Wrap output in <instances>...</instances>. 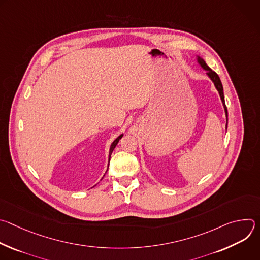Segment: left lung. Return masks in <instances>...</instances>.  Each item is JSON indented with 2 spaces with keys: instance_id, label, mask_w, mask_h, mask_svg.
<instances>
[{
  "instance_id": "1",
  "label": "left lung",
  "mask_w": 260,
  "mask_h": 260,
  "mask_svg": "<svg viewBox=\"0 0 260 260\" xmlns=\"http://www.w3.org/2000/svg\"><path fill=\"white\" fill-rule=\"evenodd\" d=\"M198 62L201 64V67H202L204 70L207 71V75H208L209 78L213 81V83H214L216 89L218 90V92H219V94H220V98H221V101H222V104H223L224 111H225V115H226V119H228V108H226V106H225V101H224L223 86H222V83H221V80H220L219 76L217 75V74H216L213 70H211V69L208 67V64L206 63V61H205L203 58H201L200 56H198ZM226 126H228V124H226Z\"/></svg>"
}]
</instances>
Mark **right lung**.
I'll return each mask as SVG.
<instances>
[{"mask_svg": "<svg viewBox=\"0 0 260 260\" xmlns=\"http://www.w3.org/2000/svg\"><path fill=\"white\" fill-rule=\"evenodd\" d=\"M122 136L123 135H120L117 139H115L114 140V142L111 144V147H110V151H109V161H110V157H111V154H112V152H113V150H114V148L116 147V145L118 144V142H119V140L122 138Z\"/></svg>", "mask_w": 260, "mask_h": 260, "instance_id": "right-lung-1", "label": "right lung"}]
</instances>
